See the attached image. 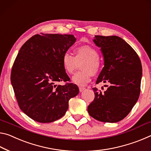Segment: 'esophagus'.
<instances>
[{"label":"esophagus","instance_id":"obj_1","mask_svg":"<svg viewBox=\"0 0 151 151\" xmlns=\"http://www.w3.org/2000/svg\"><path fill=\"white\" fill-rule=\"evenodd\" d=\"M79 90H80V92H83V91L85 90V88L80 87V88H79Z\"/></svg>","mask_w":151,"mask_h":151}]
</instances>
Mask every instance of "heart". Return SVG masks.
<instances>
[{
	"label": "heart",
	"instance_id": "1",
	"mask_svg": "<svg viewBox=\"0 0 151 151\" xmlns=\"http://www.w3.org/2000/svg\"><path fill=\"white\" fill-rule=\"evenodd\" d=\"M74 56L65 52L62 56L61 63L64 70L71 74L80 64L81 71L72 76L71 81L79 86H84L91 80L92 75L95 76L100 72L102 62L98 51L93 47L88 45L77 47L73 50Z\"/></svg>",
	"mask_w": 151,
	"mask_h": 151
}]
</instances>
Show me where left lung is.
<instances>
[{
    "label": "left lung",
    "mask_w": 151,
    "mask_h": 151,
    "mask_svg": "<svg viewBox=\"0 0 151 151\" xmlns=\"http://www.w3.org/2000/svg\"><path fill=\"white\" fill-rule=\"evenodd\" d=\"M93 42L101 48L104 67L96 83H107L104 92L93 88L95 98L88 106L94 119L104 122H117L130 113L140 92L142 64L130 45L117 36L95 35Z\"/></svg>",
    "instance_id": "1"
}]
</instances>
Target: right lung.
Returning a JSON list of instances; mask_svg holds the SVG:
<instances>
[{
    "label": "right lung",
    "instance_id": "add662e5",
    "mask_svg": "<svg viewBox=\"0 0 151 151\" xmlns=\"http://www.w3.org/2000/svg\"><path fill=\"white\" fill-rule=\"evenodd\" d=\"M73 35L37 34L20 49L11 70V81L21 110L33 120L54 122L65 115L69 100L79 93L70 81L61 59L75 43Z\"/></svg>",
    "mask_w": 151,
    "mask_h": 151
}]
</instances>
